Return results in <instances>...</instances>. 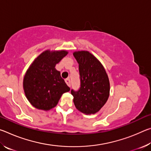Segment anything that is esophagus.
<instances>
[{
  "label": "esophagus",
  "instance_id": "1",
  "mask_svg": "<svg viewBox=\"0 0 151 151\" xmlns=\"http://www.w3.org/2000/svg\"><path fill=\"white\" fill-rule=\"evenodd\" d=\"M65 83H66V85H67L70 87V79L69 78L65 79Z\"/></svg>",
  "mask_w": 151,
  "mask_h": 151
}]
</instances>
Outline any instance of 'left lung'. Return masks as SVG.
Returning <instances> with one entry per match:
<instances>
[{"label":"left lung","instance_id":"left-lung-1","mask_svg":"<svg viewBox=\"0 0 151 151\" xmlns=\"http://www.w3.org/2000/svg\"><path fill=\"white\" fill-rule=\"evenodd\" d=\"M73 56L78 63L81 87L71 90L75 106L85 114H95L106 103L110 94V83L101 63L87 50L75 51Z\"/></svg>","mask_w":151,"mask_h":151}]
</instances>
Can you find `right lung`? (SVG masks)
<instances>
[{"mask_svg": "<svg viewBox=\"0 0 151 151\" xmlns=\"http://www.w3.org/2000/svg\"><path fill=\"white\" fill-rule=\"evenodd\" d=\"M68 53L65 50H45L27 69L23 89L28 101L36 109L49 111L57 106L63 94L70 91L55 68Z\"/></svg>", "mask_w": 151, "mask_h": 151, "instance_id": "1", "label": "right lung"}]
</instances>
